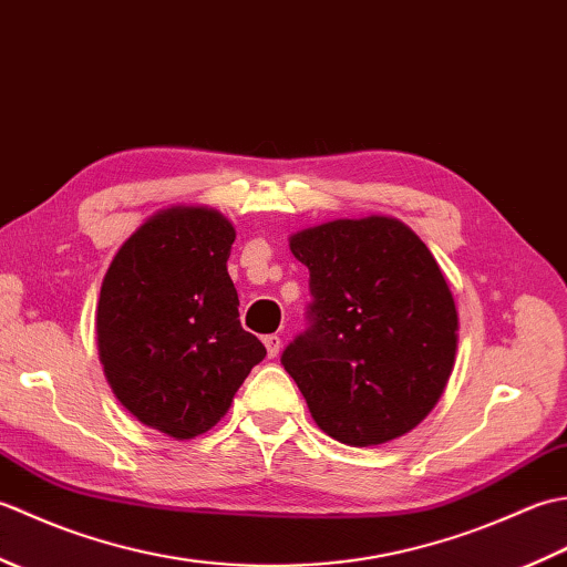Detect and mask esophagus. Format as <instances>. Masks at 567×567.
Wrapping results in <instances>:
<instances>
[{
	"mask_svg": "<svg viewBox=\"0 0 567 567\" xmlns=\"http://www.w3.org/2000/svg\"><path fill=\"white\" fill-rule=\"evenodd\" d=\"M262 343H265V348H268V355H270V358H275L277 353H280V348H282V339H280V336H277V333L265 336Z\"/></svg>",
	"mask_w": 567,
	"mask_h": 567,
	"instance_id": "1",
	"label": "esophagus"
}]
</instances>
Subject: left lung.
<instances>
[{
	"label": "left lung",
	"instance_id": "left-lung-1",
	"mask_svg": "<svg viewBox=\"0 0 567 567\" xmlns=\"http://www.w3.org/2000/svg\"><path fill=\"white\" fill-rule=\"evenodd\" d=\"M309 268V329L282 365L317 426L355 449L419 426L457 348L449 282L424 240L392 216L336 219L290 236Z\"/></svg>",
	"mask_w": 567,
	"mask_h": 567
}]
</instances>
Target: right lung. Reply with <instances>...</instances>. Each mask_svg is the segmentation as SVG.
Masks as SVG:
<instances>
[{
  "instance_id": "obj_1",
  "label": "right lung",
  "mask_w": 567,
  "mask_h": 567,
  "mask_svg": "<svg viewBox=\"0 0 567 567\" xmlns=\"http://www.w3.org/2000/svg\"><path fill=\"white\" fill-rule=\"evenodd\" d=\"M236 231L209 207L153 214L118 248L97 305V346L116 400L177 441L207 433L265 346L238 321L228 277Z\"/></svg>"
}]
</instances>
